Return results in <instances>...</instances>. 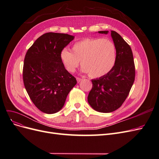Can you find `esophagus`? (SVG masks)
<instances>
[{"label": "esophagus", "instance_id": "esophagus-1", "mask_svg": "<svg viewBox=\"0 0 159 159\" xmlns=\"http://www.w3.org/2000/svg\"><path fill=\"white\" fill-rule=\"evenodd\" d=\"M76 80H77V81H78V83H80V81L82 80V79L80 78H76Z\"/></svg>", "mask_w": 159, "mask_h": 159}]
</instances>
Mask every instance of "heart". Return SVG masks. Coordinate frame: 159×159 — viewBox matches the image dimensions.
<instances>
[{
  "mask_svg": "<svg viewBox=\"0 0 159 159\" xmlns=\"http://www.w3.org/2000/svg\"><path fill=\"white\" fill-rule=\"evenodd\" d=\"M60 58L66 69L73 73L80 64L84 73L99 78L109 74L116 61V48L108 38H88L75 42L72 51L64 48Z\"/></svg>",
  "mask_w": 159,
  "mask_h": 159,
  "instance_id": "obj_1",
  "label": "heart"
}]
</instances>
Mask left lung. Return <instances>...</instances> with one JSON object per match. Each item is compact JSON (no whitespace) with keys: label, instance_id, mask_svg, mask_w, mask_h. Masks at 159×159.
Wrapping results in <instances>:
<instances>
[{"label":"left lung","instance_id":"8db88e82","mask_svg":"<svg viewBox=\"0 0 159 159\" xmlns=\"http://www.w3.org/2000/svg\"><path fill=\"white\" fill-rule=\"evenodd\" d=\"M107 34L108 31H99ZM116 48V61L109 74L92 80L93 87L88 101L101 113H110L121 106L130 92L135 77V67L131 47L115 31H111Z\"/></svg>","mask_w":159,"mask_h":159}]
</instances>
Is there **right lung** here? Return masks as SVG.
I'll return each mask as SVG.
<instances>
[{"label": "right lung", "instance_id": "obj_1", "mask_svg": "<svg viewBox=\"0 0 159 159\" xmlns=\"http://www.w3.org/2000/svg\"><path fill=\"white\" fill-rule=\"evenodd\" d=\"M74 38L67 34L48 32L38 38L26 54L24 85L33 103L45 113L59 111L77 84L60 58L61 51Z\"/></svg>", "mask_w": 159, "mask_h": 159}]
</instances>
